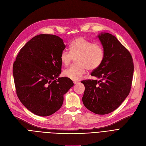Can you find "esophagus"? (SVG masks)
Masks as SVG:
<instances>
[{
    "label": "esophagus",
    "mask_w": 146,
    "mask_h": 146,
    "mask_svg": "<svg viewBox=\"0 0 146 146\" xmlns=\"http://www.w3.org/2000/svg\"><path fill=\"white\" fill-rule=\"evenodd\" d=\"M73 83H74V84H77V83H79V82L78 81H74Z\"/></svg>",
    "instance_id": "34e87169"
}]
</instances>
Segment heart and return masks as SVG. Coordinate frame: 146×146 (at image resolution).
Segmentation results:
<instances>
[{
    "label": "heart",
    "mask_w": 146,
    "mask_h": 146,
    "mask_svg": "<svg viewBox=\"0 0 146 146\" xmlns=\"http://www.w3.org/2000/svg\"><path fill=\"white\" fill-rule=\"evenodd\" d=\"M69 50L62 52L60 59L64 66L72 62L73 58L77 57L76 65L72 66L63 71V76L73 80H80L89 69L95 70L102 64L104 59V50L102 46L98 43L77 37L71 42Z\"/></svg>",
    "instance_id": "heart-1"
}]
</instances>
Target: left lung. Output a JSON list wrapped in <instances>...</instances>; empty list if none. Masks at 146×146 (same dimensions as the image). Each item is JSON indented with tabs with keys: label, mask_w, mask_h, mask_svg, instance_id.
Returning <instances> with one entry per match:
<instances>
[{
	"label": "left lung",
	"mask_w": 146,
	"mask_h": 146,
	"mask_svg": "<svg viewBox=\"0 0 146 146\" xmlns=\"http://www.w3.org/2000/svg\"><path fill=\"white\" fill-rule=\"evenodd\" d=\"M98 37L104 50V59L91 76L99 80L81 82L85 87L82 100L86 108L93 113L106 114L118 108L129 95L134 64L130 52L115 36L102 33Z\"/></svg>",
	"instance_id": "1"
}]
</instances>
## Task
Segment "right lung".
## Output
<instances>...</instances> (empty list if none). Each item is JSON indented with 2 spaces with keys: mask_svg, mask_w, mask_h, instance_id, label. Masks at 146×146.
Segmentation results:
<instances>
[{
  "mask_svg": "<svg viewBox=\"0 0 146 146\" xmlns=\"http://www.w3.org/2000/svg\"><path fill=\"white\" fill-rule=\"evenodd\" d=\"M66 47L63 39L53 35H38L19 52L13 74L19 99L29 111L48 116L59 110L63 96L74 84L62 72L60 56Z\"/></svg>",
  "mask_w": 146,
  "mask_h": 146,
  "instance_id": "1",
  "label": "right lung"
}]
</instances>
